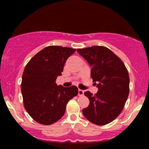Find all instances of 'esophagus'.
Instances as JSON below:
<instances>
[{
	"mask_svg": "<svg viewBox=\"0 0 149 149\" xmlns=\"http://www.w3.org/2000/svg\"><path fill=\"white\" fill-rule=\"evenodd\" d=\"M83 94H84V90H78V95L79 96H82V95H83Z\"/></svg>",
	"mask_w": 149,
	"mask_h": 149,
	"instance_id": "obj_1",
	"label": "esophagus"
}]
</instances>
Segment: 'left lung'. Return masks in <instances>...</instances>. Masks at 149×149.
<instances>
[{"label": "left lung", "instance_id": "8db88e82", "mask_svg": "<svg viewBox=\"0 0 149 149\" xmlns=\"http://www.w3.org/2000/svg\"><path fill=\"white\" fill-rule=\"evenodd\" d=\"M77 51L92 66L91 78L99 88L95 95L85 92L90 104L83 109V115L92 123L107 125L120 115L127 100L130 77L127 68L116 54L104 46Z\"/></svg>", "mask_w": 149, "mask_h": 149}]
</instances>
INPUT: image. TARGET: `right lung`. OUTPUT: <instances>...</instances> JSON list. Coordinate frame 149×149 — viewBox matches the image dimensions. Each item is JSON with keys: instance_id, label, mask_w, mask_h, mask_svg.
I'll use <instances>...</instances> for the list:
<instances>
[{"instance_id": "right-lung-1", "label": "right lung", "mask_w": 149, "mask_h": 149, "mask_svg": "<svg viewBox=\"0 0 149 149\" xmlns=\"http://www.w3.org/2000/svg\"><path fill=\"white\" fill-rule=\"evenodd\" d=\"M75 51L69 47L47 46L26 65L21 84L24 107L38 123L49 125L61 119L69 101L78 95L75 85L64 88L56 83L66 59Z\"/></svg>"}]
</instances>
